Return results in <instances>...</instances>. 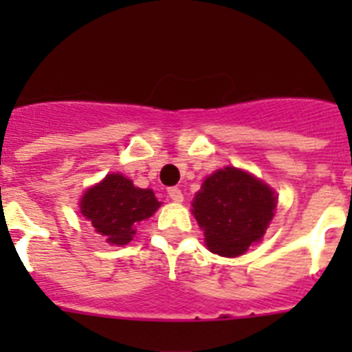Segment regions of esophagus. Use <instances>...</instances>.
<instances>
[{"instance_id": "1", "label": "esophagus", "mask_w": 352, "mask_h": 352, "mask_svg": "<svg viewBox=\"0 0 352 352\" xmlns=\"http://www.w3.org/2000/svg\"><path fill=\"white\" fill-rule=\"evenodd\" d=\"M167 194H169V197L173 199V201H176V203H182L183 201V192L179 190L178 186H170V188H167Z\"/></svg>"}]
</instances>
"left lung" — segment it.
<instances>
[{
	"label": "left lung",
	"instance_id": "left-lung-1",
	"mask_svg": "<svg viewBox=\"0 0 352 352\" xmlns=\"http://www.w3.org/2000/svg\"><path fill=\"white\" fill-rule=\"evenodd\" d=\"M192 206L208 248L222 257H236L263 238L276 197L250 174L226 167L206 178Z\"/></svg>",
	"mask_w": 352,
	"mask_h": 352
}]
</instances>
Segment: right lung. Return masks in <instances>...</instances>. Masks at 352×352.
Segmentation results:
<instances>
[{"mask_svg":"<svg viewBox=\"0 0 352 352\" xmlns=\"http://www.w3.org/2000/svg\"><path fill=\"white\" fill-rule=\"evenodd\" d=\"M158 206L153 190L133 186L121 174H109L100 185L84 194L80 213L109 243L126 245L132 241L138 223L148 220Z\"/></svg>","mask_w":352,"mask_h":352,"instance_id":"add662e5","label":"right lung"}]
</instances>
